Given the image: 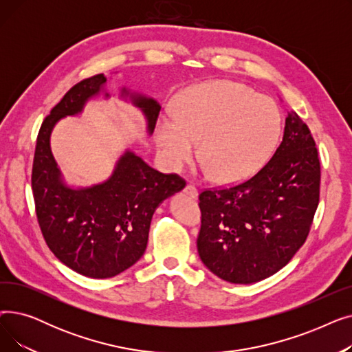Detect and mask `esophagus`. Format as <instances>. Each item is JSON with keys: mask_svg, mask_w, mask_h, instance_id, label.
Listing matches in <instances>:
<instances>
[{"mask_svg": "<svg viewBox=\"0 0 352 352\" xmlns=\"http://www.w3.org/2000/svg\"><path fill=\"white\" fill-rule=\"evenodd\" d=\"M184 192H186L191 198H197L198 197V190L192 186V184H187L186 188H184Z\"/></svg>", "mask_w": 352, "mask_h": 352, "instance_id": "1", "label": "esophagus"}]
</instances>
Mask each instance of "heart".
<instances>
[{
    "label": "heart",
    "mask_w": 352,
    "mask_h": 352,
    "mask_svg": "<svg viewBox=\"0 0 352 352\" xmlns=\"http://www.w3.org/2000/svg\"><path fill=\"white\" fill-rule=\"evenodd\" d=\"M280 134L281 113L272 100L244 84L212 81L187 92L177 118L158 121L155 142L175 171L191 161L198 142L201 174L232 184L261 168Z\"/></svg>",
    "instance_id": "heart-1"
}]
</instances>
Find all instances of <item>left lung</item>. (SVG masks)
Wrapping results in <instances>:
<instances>
[{"label": "left lung", "mask_w": 352, "mask_h": 352, "mask_svg": "<svg viewBox=\"0 0 352 352\" xmlns=\"http://www.w3.org/2000/svg\"><path fill=\"white\" fill-rule=\"evenodd\" d=\"M320 178L316 141L298 114L288 111L283 142L264 168L239 186L199 194L201 261L232 284L278 272L305 243Z\"/></svg>", "instance_id": "left-lung-1"}]
</instances>
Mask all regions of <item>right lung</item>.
Masks as SVG:
<instances>
[{"mask_svg": "<svg viewBox=\"0 0 352 352\" xmlns=\"http://www.w3.org/2000/svg\"><path fill=\"white\" fill-rule=\"evenodd\" d=\"M108 77L98 74L74 85L44 120L36 137L31 186L45 243L58 260L89 278H109L144 255L151 219L161 202L186 187L175 174H162L134 151L116 162L105 181L74 187L65 181L51 151V133L61 118L78 116L89 100L111 97ZM120 98L138 108L151 135L161 105L126 87Z\"/></svg>", "mask_w": 352, "mask_h": 352, "instance_id": "right-lung-1", "label": "right lung"}]
</instances>
